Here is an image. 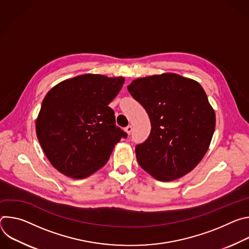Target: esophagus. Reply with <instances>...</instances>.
Segmentation results:
<instances>
[{
  "instance_id": "esophagus-1",
  "label": "esophagus",
  "mask_w": 249,
  "mask_h": 249,
  "mask_svg": "<svg viewBox=\"0 0 249 249\" xmlns=\"http://www.w3.org/2000/svg\"><path fill=\"white\" fill-rule=\"evenodd\" d=\"M125 131L130 135V134L132 133V131H133V127H132L131 125H128V126L125 128Z\"/></svg>"
}]
</instances>
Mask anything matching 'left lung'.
<instances>
[{
	"label": "left lung",
	"instance_id": "8db88e82",
	"mask_svg": "<svg viewBox=\"0 0 249 249\" xmlns=\"http://www.w3.org/2000/svg\"><path fill=\"white\" fill-rule=\"evenodd\" d=\"M151 120L148 139L135 148L139 164L160 181L190 172L208 151L215 111L197 82L176 74L137 79L128 86Z\"/></svg>",
	"mask_w": 249,
	"mask_h": 249
}]
</instances>
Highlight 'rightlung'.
<instances>
[{"label":"right lung","instance_id":"add662e5","mask_svg":"<svg viewBox=\"0 0 249 249\" xmlns=\"http://www.w3.org/2000/svg\"><path fill=\"white\" fill-rule=\"evenodd\" d=\"M124 84L122 77L82 75L64 81L44 97L36 135L51 164L80 179L101 168L127 133L115 124L108 104Z\"/></svg>","mask_w":249,"mask_h":249}]
</instances>
